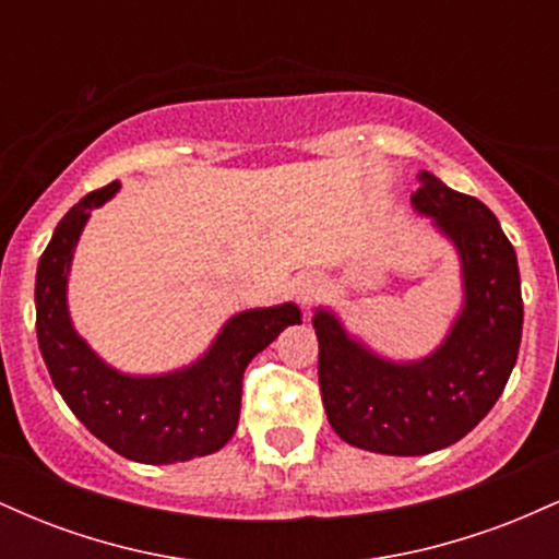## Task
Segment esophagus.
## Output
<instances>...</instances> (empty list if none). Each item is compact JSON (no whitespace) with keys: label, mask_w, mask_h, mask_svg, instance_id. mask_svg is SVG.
Segmentation results:
<instances>
[{"label":"esophagus","mask_w":559,"mask_h":559,"mask_svg":"<svg viewBox=\"0 0 559 559\" xmlns=\"http://www.w3.org/2000/svg\"><path fill=\"white\" fill-rule=\"evenodd\" d=\"M320 288H323V286H320V278H305V281H301V284L297 286V294H299V299L307 305V301H312V299L318 297Z\"/></svg>","instance_id":"1"}]
</instances>
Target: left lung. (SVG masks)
Masks as SVG:
<instances>
[{
	"mask_svg": "<svg viewBox=\"0 0 559 559\" xmlns=\"http://www.w3.org/2000/svg\"><path fill=\"white\" fill-rule=\"evenodd\" d=\"M415 210L431 215L463 260L465 307L447 342L420 362H389L346 336L331 312L312 318L318 378L331 428L346 444L415 457L471 433L515 368L523 333L518 258L476 197L420 170Z\"/></svg>",
	"mask_w": 559,
	"mask_h": 559,
	"instance_id": "8db88e82",
	"label": "left lung"
}]
</instances>
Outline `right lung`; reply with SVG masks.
Instances as JSON below:
<instances>
[{
  "mask_svg": "<svg viewBox=\"0 0 559 559\" xmlns=\"http://www.w3.org/2000/svg\"><path fill=\"white\" fill-rule=\"evenodd\" d=\"M120 189H96L57 223L36 271V333L57 391L96 439L146 465L204 457L236 431L243 370L286 325L301 323L297 305L247 310L230 318L213 349L178 373L133 378L107 368L73 331L66 286L83 223Z\"/></svg>",
  "mask_w": 559,
  "mask_h": 559,
  "instance_id": "obj_1",
  "label": "right lung"
}]
</instances>
